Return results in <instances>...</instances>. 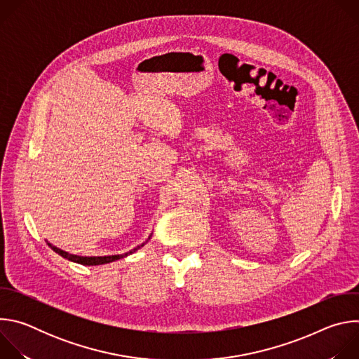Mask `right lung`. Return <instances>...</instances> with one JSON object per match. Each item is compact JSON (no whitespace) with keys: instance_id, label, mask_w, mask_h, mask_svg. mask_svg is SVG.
Here are the masks:
<instances>
[{"instance_id":"obj_1","label":"right lung","mask_w":359,"mask_h":359,"mask_svg":"<svg viewBox=\"0 0 359 359\" xmlns=\"http://www.w3.org/2000/svg\"><path fill=\"white\" fill-rule=\"evenodd\" d=\"M150 237H151V234L149 236V238L144 241V243H142L140 245H137V247H135V248H132V250H129L128 252H123V254H115V255H92V257H83V255H76V254H69L68 251H64V250H61V248H58V247H55V245H53L50 244L49 241H46V244L53 248L57 254H60L61 257H64V259H67V260H69V262H72V263H78V264H82V266H102V264H108V263H112V262H116V260H121V259H123V257H128L129 254H133L135 251H137L140 247H143L149 240H150Z\"/></svg>"}]
</instances>
